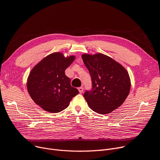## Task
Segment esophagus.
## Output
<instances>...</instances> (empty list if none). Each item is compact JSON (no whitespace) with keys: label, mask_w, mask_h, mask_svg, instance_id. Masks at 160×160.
<instances>
[{"label":"esophagus","mask_w":160,"mask_h":160,"mask_svg":"<svg viewBox=\"0 0 160 160\" xmlns=\"http://www.w3.org/2000/svg\"><path fill=\"white\" fill-rule=\"evenodd\" d=\"M78 90L80 93H82L83 91V88L82 87H78Z\"/></svg>","instance_id":"obj_1"}]
</instances>
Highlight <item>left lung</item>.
I'll list each match as a JSON object with an SVG mask.
<instances>
[{
	"instance_id": "left-lung-1",
	"label": "left lung",
	"mask_w": 160,
	"mask_h": 160,
	"mask_svg": "<svg viewBox=\"0 0 160 160\" xmlns=\"http://www.w3.org/2000/svg\"><path fill=\"white\" fill-rule=\"evenodd\" d=\"M83 61L92 78V88L83 94L89 108L106 115L120 107L129 94L131 83L125 68L101 53L83 54Z\"/></svg>"
}]
</instances>
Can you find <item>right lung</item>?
Listing matches in <instances>:
<instances>
[{
    "mask_svg": "<svg viewBox=\"0 0 160 160\" xmlns=\"http://www.w3.org/2000/svg\"><path fill=\"white\" fill-rule=\"evenodd\" d=\"M75 59V56L65 58L61 52H54L32 68L27 79L28 92L45 111L56 113L64 110L79 93L64 73Z\"/></svg>",
    "mask_w": 160,
    "mask_h": 160,
    "instance_id": "add662e5",
    "label": "right lung"
}]
</instances>
